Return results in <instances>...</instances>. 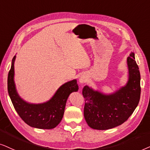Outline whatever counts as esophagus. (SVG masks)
Listing matches in <instances>:
<instances>
[{"label":"esophagus","mask_w":150,"mask_h":150,"mask_svg":"<svg viewBox=\"0 0 150 150\" xmlns=\"http://www.w3.org/2000/svg\"><path fill=\"white\" fill-rule=\"evenodd\" d=\"M79 82L81 83H85L86 81H87V77L86 76V75H81L80 77H79Z\"/></svg>","instance_id":"1"}]
</instances>
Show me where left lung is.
<instances>
[{
    "label": "left lung",
    "mask_w": 150,
    "mask_h": 150,
    "mask_svg": "<svg viewBox=\"0 0 150 150\" xmlns=\"http://www.w3.org/2000/svg\"><path fill=\"white\" fill-rule=\"evenodd\" d=\"M128 79L126 84L110 94L85 86L83 115L91 128L105 130L119 126L127 120L139 104L141 95V75L134 53L127 57Z\"/></svg>",
    "instance_id": "obj_1"
}]
</instances>
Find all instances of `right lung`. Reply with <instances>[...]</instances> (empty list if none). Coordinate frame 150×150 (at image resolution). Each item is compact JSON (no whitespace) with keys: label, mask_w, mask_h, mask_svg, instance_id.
<instances>
[{"label":"right lung","mask_w":150,"mask_h":150,"mask_svg":"<svg viewBox=\"0 0 150 150\" xmlns=\"http://www.w3.org/2000/svg\"><path fill=\"white\" fill-rule=\"evenodd\" d=\"M16 56L11 61L8 74L7 90L13 107L21 118L29 126L38 129H53L62 119L66 103L70 94L78 91L77 79L69 81L57 90L49 101L40 103H31L21 98L18 93L14 81V63Z\"/></svg>","instance_id":"add662e5"}]
</instances>
